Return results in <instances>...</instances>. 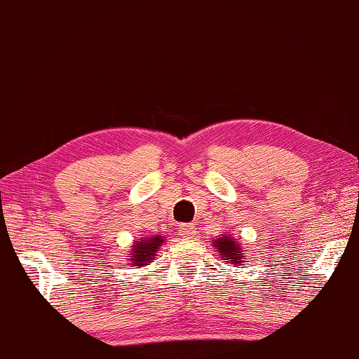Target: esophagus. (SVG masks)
Returning a JSON list of instances; mask_svg holds the SVG:
<instances>
[{"instance_id": "obj_1", "label": "esophagus", "mask_w": 359, "mask_h": 359, "mask_svg": "<svg viewBox=\"0 0 359 359\" xmlns=\"http://www.w3.org/2000/svg\"><path fill=\"white\" fill-rule=\"evenodd\" d=\"M180 236L183 238V240H191V238L196 236V226H194V224H183V226L180 228Z\"/></svg>"}]
</instances>
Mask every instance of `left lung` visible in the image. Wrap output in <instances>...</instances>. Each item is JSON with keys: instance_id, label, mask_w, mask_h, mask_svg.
Masks as SVG:
<instances>
[{"instance_id": "obj_1", "label": "left lung", "mask_w": 359, "mask_h": 359, "mask_svg": "<svg viewBox=\"0 0 359 359\" xmlns=\"http://www.w3.org/2000/svg\"><path fill=\"white\" fill-rule=\"evenodd\" d=\"M215 248L221 253V258L231 261V263L236 264V266H240L243 263L241 259H245V251L238 246L236 241L229 240L228 236H221L219 240H216Z\"/></svg>"}]
</instances>
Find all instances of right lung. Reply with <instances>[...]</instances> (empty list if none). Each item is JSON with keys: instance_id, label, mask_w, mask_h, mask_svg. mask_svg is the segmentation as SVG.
<instances>
[{"instance_id": "1", "label": "right lung", "mask_w": 359, "mask_h": 359, "mask_svg": "<svg viewBox=\"0 0 359 359\" xmlns=\"http://www.w3.org/2000/svg\"><path fill=\"white\" fill-rule=\"evenodd\" d=\"M163 245V238L161 236H154L149 238V240H141L136 241V245L133 246V255L131 258V264L133 266H144L146 263H151V259L156 256L158 248Z\"/></svg>"}]
</instances>
